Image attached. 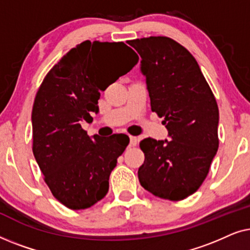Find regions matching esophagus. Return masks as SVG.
Wrapping results in <instances>:
<instances>
[{"label": "esophagus", "instance_id": "esophagus-1", "mask_svg": "<svg viewBox=\"0 0 250 250\" xmlns=\"http://www.w3.org/2000/svg\"><path fill=\"white\" fill-rule=\"evenodd\" d=\"M138 143H139V138H136V136H129V145H131V146H138Z\"/></svg>", "mask_w": 250, "mask_h": 250}]
</instances>
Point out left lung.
Instances as JSON below:
<instances>
[{
  "instance_id": "8db88e82",
  "label": "left lung",
  "mask_w": 250,
  "mask_h": 250,
  "mask_svg": "<svg viewBox=\"0 0 250 250\" xmlns=\"http://www.w3.org/2000/svg\"><path fill=\"white\" fill-rule=\"evenodd\" d=\"M128 44L142 59L151 110L164 117L172 139L140 142L139 181L153 196L182 200L199 189L217 152L216 100L192 54L174 40L150 36Z\"/></svg>"
}]
</instances>
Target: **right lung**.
I'll return each instance as SVG.
<instances>
[{
  "label": "right lung",
  "instance_id": "add662e5",
  "mask_svg": "<svg viewBox=\"0 0 250 250\" xmlns=\"http://www.w3.org/2000/svg\"><path fill=\"white\" fill-rule=\"evenodd\" d=\"M125 43L78 44L46 74L32 111L33 153L51 192L70 209H85L109 190V176L124 152L127 135L93 139L81 123H91L104 91L138 63Z\"/></svg>",
  "mask_w": 250,
  "mask_h": 250
}]
</instances>
